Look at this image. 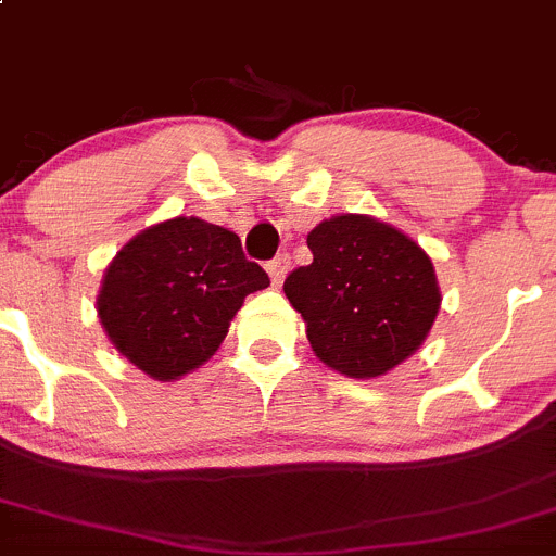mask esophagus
I'll return each mask as SVG.
<instances>
[{
    "instance_id": "obj_1",
    "label": "esophagus",
    "mask_w": 556,
    "mask_h": 556,
    "mask_svg": "<svg viewBox=\"0 0 556 556\" xmlns=\"http://www.w3.org/2000/svg\"><path fill=\"white\" fill-rule=\"evenodd\" d=\"M288 268H290L288 255H277V258L268 263L266 271H268V277H271L274 285H282V279H285V274H288Z\"/></svg>"
}]
</instances>
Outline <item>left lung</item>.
<instances>
[{
    "mask_svg": "<svg viewBox=\"0 0 556 556\" xmlns=\"http://www.w3.org/2000/svg\"><path fill=\"white\" fill-rule=\"evenodd\" d=\"M314 261L285 279L312 352L356 381L386 376L429 338L442 295L434 263L405 231L341 213L306 237Z\"/></svg>",
    "mask_w": 556,
    "mask_h": 556,
    "instance_id": "left-lung-1",
    "label": "left lung"
}]
</instances>
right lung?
I'll return each mask as SVG.
<instances>
[{
    "mask_svg": "<svg viewBox=\"0 0 556 556\" xmlns=\"http://www.w3.org/2000/svg\"><path fill=\"white\" fill-rule=\"evenodd\" d=\"M268 288L239 237L197 215L149 226L111 258L96 308L111 346L154 381L204 365L244 298Z\"/></svg>",
    "mask_w": 556,
    "mask_h": 556,
    "instance_id": "add662e5",
    "label": "right lung"
}]
</instances>
